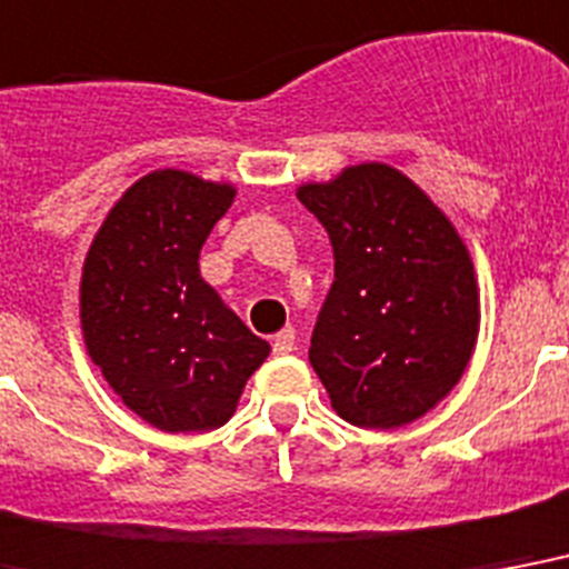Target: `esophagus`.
I'll list each match as a JSON object with an SVG mask.
<instances>
[{
  "label": "esophagus",
  "mask_w": 569,
  "mask_h": 569,
  "mask_svg": "<svg viewBox=\"0 0 569 569\" xmlns=\"http://www.w3.org/2000/svg\"><path fill=\"white\" fill-rule=\"evenodd\" d=\"M297 350V335L293 329H284L281 335H276V341H272V353L276 356H288Z\"/></svg>",
  "instance_id": "34e87169"
}]
</instances>
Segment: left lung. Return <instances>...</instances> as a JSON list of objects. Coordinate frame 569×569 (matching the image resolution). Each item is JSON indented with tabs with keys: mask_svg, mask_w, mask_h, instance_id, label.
<instances>
[{
	"mask_svg": "<svg viewBox=\"0 0 569 569\" xmlns=\"http://www.w3.org/2000/svg\"><path fill=\"white\" fill-rule=\"evenodd\" d=\"M323 224L335 281L308 359L338 416L389 430L433 409L478 341L472 258L445 213L382 162L299 187Z\"/></svg>",
	"mask_w": 569,
	"mask_h": 569,
	"instance_id": "obj_1",
	"label": "left lung"
}]
</instances>
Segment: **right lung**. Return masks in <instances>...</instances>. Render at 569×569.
<instances>
[{"label": "right lung", "instance_id": "right-lung-1", "mask_svg": "<svg viewBox=\"0 0 569 569\" xmlns=\"http://www.w3.org/2000/svg\"><path fill=\"white\" fill-rule=\"evenodd\" d=\"M231 201L228 183L144 174L106 216L82 267L88 356L136 416L169 433L222 427L270 353L198 272Z\"/></svg>", "mask_w": 569, "mask_h": 569}]
</instances>
